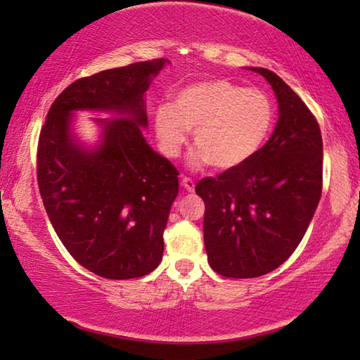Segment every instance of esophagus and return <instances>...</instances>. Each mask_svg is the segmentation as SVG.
<instances>
[{"mask_svg":"<svg viewBox=\"0 0 360 360\" xmlns=\"http://www.w3.org/2000/svg\"><path fill=\"white\" fill-rule=\"evenodd\" d=\"M181 186H184L188 193H193L195 191V181L188 179V176H181Z\"/></svg>","mask_w":360,"mask_h":360,"instance_id":"esophagus-1","label":"esophagus"}]
</instances>
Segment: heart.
<instances>
[{"label":"heart","instance_id":"b5f03b06","mask_svg":"<svg viewBox=\"0 0 360 360\" xmlns=\"http://www.w3.org/2000/svg\"><path fill=\"white\" fill-rule=\"evenodd\" d=\"M275 105L259 88H244L226 78L190 83L154 115V132L162 152L180 154L186 131L196 149L191 164L219 172L239 170L257 157L274 132Z\"/></svg>","mask_w":360,"mask_h":360}]
</instances>
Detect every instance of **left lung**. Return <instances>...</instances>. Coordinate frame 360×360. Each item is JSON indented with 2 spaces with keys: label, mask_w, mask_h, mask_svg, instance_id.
<instances>
[{
  "label": "left lung",
  "mask_w": 360,
  "mask_h": 360,
  "mask_svg": "<svg viewBox=\"0 0 360 360\" xmlns=\"http://www.w3.org/2000/svg\"><path fill=\"white\" fill-rule=\"evenodd\" d=\"M278 121L267 146L243 169L198 181L205 201V249L214 272L260 277L280 267L302 243L321 198L323 139L311 111L267 68Z\"/></svg>",
  "instance_id": "obj_1"
}]
</instances>
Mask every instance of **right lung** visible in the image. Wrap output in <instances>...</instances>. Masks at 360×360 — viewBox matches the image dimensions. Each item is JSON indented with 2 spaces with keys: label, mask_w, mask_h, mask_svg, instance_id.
<instances>
[{
  "label": "right lung",
  "mask_w": 360,
  "mask_h": 360,
  "mask_svg": "<svg viewBox=\"0 0 360 360\" xmlns=\"http://www.w3.org/2000/svg\"><path fill=\"white\" fill-rule=\"evenodd\" d=\"M167 58L80 78L47 112L37 149V181L58 239L82 267L103 278L144 277L159 267L164 229L179 195V172L147 144L146 91ZM94 118L98 142L76 137L75 112Z\"/></svg>",
  "instance_id": "obj_1"
}]
</instances>
